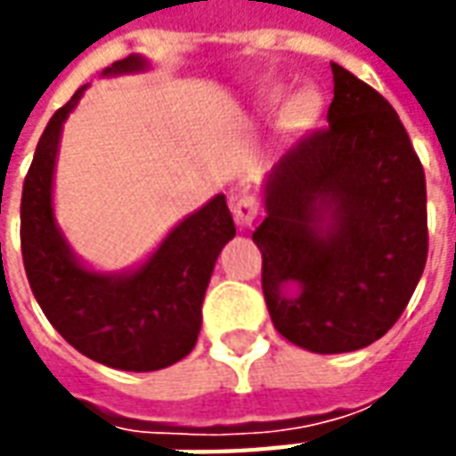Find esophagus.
Masks as SVG:
<instances>
[{
	"mask_svg": "<svg viewBox=\"0 0 456 456\" xmlns=\"http://www.w3.org/2000/svg\"><path fill=\"white\" fill-rule=\"evenodd\" d=\"M232 212H234V222L239 227H251L258 217V200L254 195H239L232 202Z\"/></svg>",
	"mask_w": 456,
	"mask_h": 456,
	"instance_id": "esophagus-1",
	"label": "esophagus"
}]
</instances>
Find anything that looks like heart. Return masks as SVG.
<instances>
[{
	"label": "heart",
	"instance_id": "b5f03b06",
	"mask_svg": "<svg viewBox=\"0 0 456 456\" xmlns=\"http://www.w3.org/2000/svg\"><path fill=\"white\" fill-rule=\"evenodd\" d=\"M305 107H307V100L305 97H303V94H300V97H296V100H293V104H290V110H293V112H305Z\"/></svg>",
	"mask_w": 456,
	"mask_h": 456
}]
</instances>
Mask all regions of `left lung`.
Wrapping results in <instances>:
<instances>
[{"instance_id":"obj_1","label":"left lung","mask_w":456,"mask_h":456,"mask_svg":"<svg viewBox=\"0 0 456 456\" xmlns=\"http://www.w3.org/2000/svg\"><path fill=\"white\" fill-rule=\"evenodd\" d=\"M327 129L296 141L264 183L251 239L288 342L356 352L401 317L428 261L425 173L391 104L332 63Z\"/></svg>"}]
</instances>
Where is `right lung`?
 <instances>
[{
    "label": "right lung",
    "instance_id": "obj_1",
    "mask_svg": "<svg viewBox=\"0 0 456 456\" xmlns=\"http://www.w3.org/2000/svg\"><path fill=\"white\" fill-rule=\"evenodd\" d=\"M143 55L104 68L102 77L149 70ZM90 85L51 117L21 192V254L31 290L65 342L121 371H159L192 352L202 300L219 251L234 239V219L219 192L180 219L156 251L126 271H97L77 256L58 227L53 178L65 119Z\"/></svg>",
    "mask_w": 456,
    "mask_h": 456
}]
</instances>
